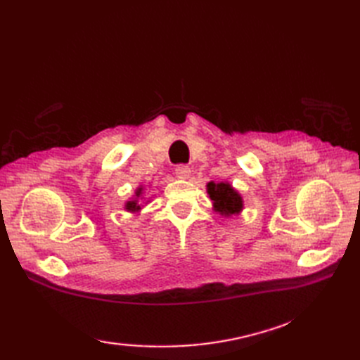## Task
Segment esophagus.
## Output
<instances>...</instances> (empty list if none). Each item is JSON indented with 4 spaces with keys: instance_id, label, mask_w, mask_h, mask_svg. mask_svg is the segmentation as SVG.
I'll list each match as a JSON object with an SVG mask.
<instances>
[{
    "instance_id": "obj_1",
    "label": "esophagus",
    "mask_w": 360,
    "mask_h": 360,
    "mask_svg": "<svg viewBox=\"0 0 360 360\" xmlns=\"http://www.w3.org/2000/svg\"><path fill=\"white\" fill-rule=\"evenodd\" d=\"M176 174L180 179H188L191 176V168L188 165H177L176 167Z\"/></svg>"
}]
</instances>
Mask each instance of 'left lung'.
Masks as SVG:
<instances>
[{
  "instance_id": "obj_1",
  "label": "left lung",
  "mask_w": 360,
  "mask_h": 360,
  "mask_svg": "<svg viewBox=\"0 0 360 360\" xmlns=\"http://www.w3.org/2000/svg\"><path fill=\"white\" fill-rule=\"evenodd\" d=\"M207 193L213 201L214 212H219L222 216L238 214L243 210V200L240 193L230 183H207Z\"/></svg>"
}]
</instances>
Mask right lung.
<instances>
[{"label": "right lung", "instance_id": "add662e5", "mask_svg": "<svg viewBox=\"0 0 360 360\" xmlns=\"http://www.w3.org/2000/svg\"><path fill=\"white\" fill-rule=\"evenodd\" d=\"M141 195H143V188H138L136 192H135V200L126 202V210L127 212H138V210H141V205L138 204V198L141 197Z\"/></svg>", "mask_w": 360, "mask_h": 360}]
</instances>
